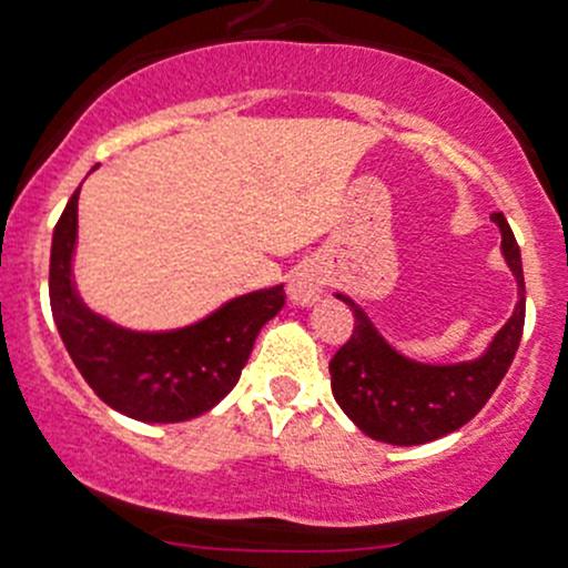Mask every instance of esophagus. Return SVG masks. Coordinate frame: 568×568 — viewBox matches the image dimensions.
I'll return each instance as SVG.
<instances>
[{
	"label": "esophagus",
	"mask_w": 568,
	"mask_h": 568,
	"mask_svg": "<svg viewBox=\"0 0 568 568\" xmlns=\"http://www.w3.org/2000/svg\"><path fill=\"white\" fill-rule=\"evenodd\" d=\"M286 292H290V301L297 303V306H312L323 295V276L314 265H301L290 276Z\"/></svg>",
	"instance_id": "obj_1"
}]
</instances>
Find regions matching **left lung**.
I'll use <instances>...</instances> for the list:
<instances>
[{"label":"left lung","mask_w":568,"mask_h":568,"mask_svg":"<svg viewBox=\"0 0 568 568\" xmlns=\"http://www.w3.org/2000/svg\"><path fill=\"white\" fill-rule=\"evenodd\" d=\"M500 251L517 278V306L478 358L462 364H420L390 347L364 308L336 292L355 314L349 342L331 358V390L347 418L372 440L420 446L459 429L473 418L506 377L525 325L523 256L503 213H493Z\"/></svg>","instance_id":"1"}]
</instances>
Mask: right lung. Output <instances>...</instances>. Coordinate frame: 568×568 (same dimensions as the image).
<instances>
[{"label":"right lung","mask_w":568,"mask_h":568,"mask_svg":"<svg viewBox=\"0 0 568 568\" xmlns=\"http://www.w3.org/2000/svg\"><path fill=\"white\" fill-rule=\"evenodd\" d=\"M79 189L54 226L49 297L75 369L111 410L148 424H178L213 410L237 385L256 333L284 306V286L232 297L194 325L131 331L92 312L73 282Z\"/></svg>","instance_id":"add662e5"}]
</instances>
